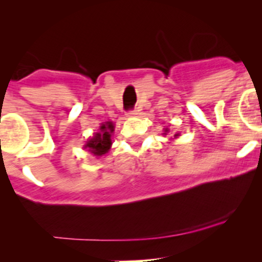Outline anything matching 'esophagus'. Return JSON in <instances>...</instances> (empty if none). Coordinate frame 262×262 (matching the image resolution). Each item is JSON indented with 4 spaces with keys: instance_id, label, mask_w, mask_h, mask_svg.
<instances>
[{
    "instance_id": "1",
    "label": "esophagus",
    "mask_w": 262,
    "mask_h": 262,
    "mask_svg": "<svg viewBox=\"0 0 262 262\" xmlns=\"http://www.w3.org/2000/svg\"><path fill=\"white\" fill-rule=\"evenodd\" d=\"M136 115H137V110L127 111V116H136Z\"/></svg>"
}]
</instances>
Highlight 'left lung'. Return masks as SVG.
I'll return each mask as SVG.
<instances>
[{
  "label": "left lung",
  "instance_id": "8db88e82",
  "mask_svg": "<svg viewBox=\"0 0 262 262\" xmlns=\"http://www.w3.org/2000/svg\"><path fill=\"white\" fill-rule=\"evenodd\" d=\"M168 132H169L168 127H166V128H164V132H163V135H167V134H168ZM177 136H179V134H176V135H174V137H177Z\"/></svg>",
  "mask_w": 262,
  "mask_h": 262
}]
</instances>
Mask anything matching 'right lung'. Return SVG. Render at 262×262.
Segmentation results:
<instances>
[{"mask_svg": "<svg viewBox=\"0 0 262 262\" xmlns=\"http://www.w3.org/2000/svg\"><path fill=\"white\" fill-rule=\"evenodd\" d=\"M114 123L111 121H107L102 123L100 126L99 132H95V135L86 142V145L84 146V148L89 149L92 154L95 156H102L110 149L111 145V135L114 132Z\"/></svg>", "mask_w": 262, "mask_h": 262, "instance_id": "add662e5", "label": "right lung"}]
</instances>
